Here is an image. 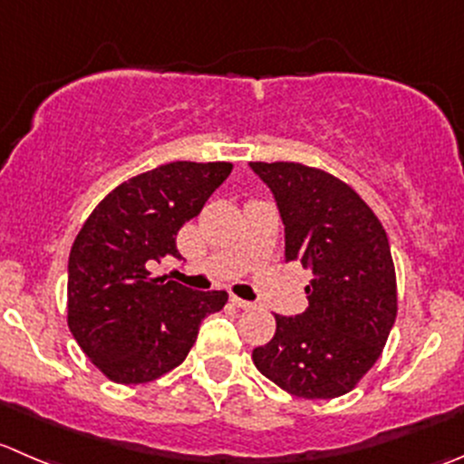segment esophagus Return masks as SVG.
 Here are the masks:
<instances>
[{
  "mask_svg": "<svg viewBox=\"0 0 464 464\" xmlns=\"http://www.w3.org/2000/svg\"><path fill=\"white\" fill-rule=\"evenodd\" d=\"M231 304L236 305V308H240V310H249V308H254V304H251V301L240 299V296H231Z\"/></svg>",
  "mask_w": 464,
  "mask_h": 464,
  "instance_id": "obj_1",
  "label": "esophagus"
}]
</instances>
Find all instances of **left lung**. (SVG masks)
<instances>
[{
  "instance_id": "left-lung-1",
  "label": "left lung",
  "mask_w": 464,
  "mask_h": 464,
  "mask_svg": "<svg viewBox=\"0 0 464 464\" xmlns=\"http://www.w3.org/2000/svg\"><path fill=\"white\" fill-rule=\"evenodd\" d=\"M267 183L285 227V260L313 278L308 308L276 317L251 358L263 376L301 399L352 392L374 367L397 319V276L383 224L353 188L301 163H249Z\"/></svg>"
}]
</instances>
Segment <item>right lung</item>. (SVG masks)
Listing matches in <instances>:
<instances>
[{"mask_svg": "<svg viewBox=\"0 0 464 464\" xmlns=\"http://www.w3.org/2000/svg\"><path fill=\"white\" fill-rule=\"evenodd\" d=\"M231 163L160 165L108 192L81 227L67 263V326L102 374L156 381L186 361L224 290L195 292L151 269L181 258L179 228L201 213Z\"/></svg>", "mask_w": 464, "mask_h": 464, "instance_id": "add662e5", "label": "right lung"}]
</instances>
